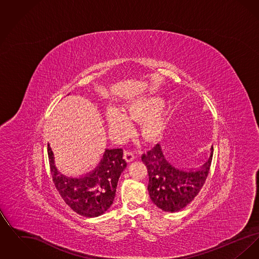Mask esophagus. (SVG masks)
Returning <instances> with one entry per match:
<instances>
[{"label":"esophagus","instance_id":"obj_1","mask_svg":"<svg viewBox=\"0 0 259 259\" xmlns=\"http://www.w3.org/2000/svg\"><path fill=\"white\" fill-rule=\"evenodd\" d=\"M123 154L124 159L127 162H131V161L134 160V158H135L134 153L130 149H124Z\"/></svg>","mask_w":259,"mask_h":259}]
</instances>
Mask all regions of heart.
Instances as JSON below:
<instances>
[{
	"instance_id": "heart-1",
	"label": "heart",
	"mask_w": 259,
	"mask_h": 259,
	"mask_svg": "<svg viewBox=\"0 0 259 259\" xmlns=\"http://www.w3.org/2000/svg\"><path fill=\"white\" fill-rule=\"evenodd\" d=\"M163 102L160 98L149 96L140 99L126 106L123 114L120 111L111 109L107 112V121L111 131L125 134L129 127V120L141 121L140 134L146 141H155L160 138L165 125L166 117L158 111Z\"/></svg>"
}]
</instances>
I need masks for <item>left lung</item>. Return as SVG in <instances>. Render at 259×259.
<instances>
[{"label":"left lung","mask_w":259,"mask_h":259,"mask_svg":"<svg viewBox=\"0 0 259 259\" xmlns=\"http://www.w3.org/2000/svg\"><path fill=\"white\" fill-rule=\"evenodd\" d=\"M141 158L148 169L151 201L164 211L175 212L184 209L197 196L209 176L212 154L195 171L175 168L165 158L158 144L143 153Z\"/></svg>","instance_id":"1"}]
</instances>
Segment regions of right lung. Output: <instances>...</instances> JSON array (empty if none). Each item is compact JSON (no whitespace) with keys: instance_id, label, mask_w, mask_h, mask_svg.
Segmentation results:
<instances>
[{"instance_id":"obj_1","label":"right lung","mask_w":259,"mask_h":259,"mask_svg":"<svg viewBox=\"0 0 259 259\" xmlns=\"http://www.w3.org/2000/svg\"><path fill=\"white\" fill-rule=\"evenodd\" d=\"M48 153L52 181L71 209L80 215L94 218L103 214L111 207L118 179L127 165L122 158V148L106 149L98 167L79 179L65 177L57 171L50 145Z\"/></svg>"}]
</instances>
